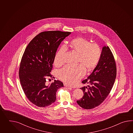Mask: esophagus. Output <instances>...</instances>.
<instances>
[{
    "label": "esophagus",
    "mask_w": 133,
    "mask_h": 133,
    "mask_svg": "<svg viewBox=\"0 0 133 133\" xmlns=\"http://www.w3.org/2000/svg\"><path fill=\"white\" fill-rule=\"evenodd\" d=\"M64 87H67V88H75V87H74V86H71V85H69L68 84H64Z\"/></svg>",
    "instance_id": "1"
}]
</instances>
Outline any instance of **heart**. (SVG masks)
I'll list each match as a JSON object with an SVG mask.
<instances>
[{
    "instance_id": "b5f03b06",
    "label": "heart",
    "mask_w": 133,
    "mask_h": 133,
    "mask_svg": "<svg viewBox=\"0 0 133 133\" xmlns=\"http://www.w3.org/2000/svg\"><path fill=\"white\" fill-rule=\"evenodd\" d=\"M66 48L77 55L76 64L79 65L62 68L58 71V77L67 83L74 84L84 76L85 69L90 71L96 67L101 59V50L97 44L90 43L81 37L72 39ZM65 52L66 48L62 46L56 53L54 58V64L56 66L63 64Z\"/></svg>"
}]
</instances>
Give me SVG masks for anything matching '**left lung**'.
I'll return each mask as SVG.
<instances>
[{"instance_id": "obj_1", "label": "left lung", "mask_w": 133, "mask_h": 133, "mask_svg": "<svg viewBox=\"0 0 133 133\" xmlns=\"http://www.w3.org/2000/svg\"><path fill=\"white\" fill-rule=\"evenodd\" d=\"M116 77V66L114 55L108 46L103 47L99 62L87 79L82 82L90 85L84 87V96L77 101L80 107L89 110L97 107L110 94Z\"/></svg>"}]
</instances>
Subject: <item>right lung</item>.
<instances>
[{"label": "right lung", "mask_w": 133, "mask_h": 133, "mask_svg": "<svg viewBox=\"0 0 133 133\" xmlns=\"http://www.w3.org/2000/svg\"><path fill=\"white\" fill-rule=\"evenodd\" d=\"M71 34L59 31L40 32L25 49L19 66V80L26 97L38 107L54 103L57 91L63 87L62 82L56 80L46 85V79L54 78L50 72L56 53L62 41Z\"/></svg>", "instance_id": "1"}]
</instances>
